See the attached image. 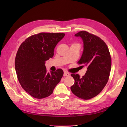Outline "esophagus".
<instances>
[{"label":"esophagus","instance_id":"esophagus-1","mask_svg":"<svg viewBox=\"0 0 127 127\" xmlns=\"http://www.w3.org/2000/svg\"><path fill=\"white\" fill-rule=\"evenodd\" d=\"M69 74L67 71H64V76H69Z\"/></svg>","mask_w":127,"mask_h":127}]
</instances>
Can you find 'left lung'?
Wrapping results in <instances>:
<instances>
[{
    "label": "left lung",
    "mask_w": 127,
    "mask_h": 127,
    "mask_svg": "<svg viewBox=\"0 0 127 127\" xmlns=\"http://www.w3.org/2000/svg\"><path fill=\"white\" fill-rule=\"evenodd\" d=\"M75 36L83 40L84 49L78 63L85 66L87 71L82 78L78 74L71 75L75 83L70 89L77 97L89 99L100 93L108 81L111 58L106 43L98 36L85 31L76 34Z\"/></svg>",
    "instance_id": "obj_1"
}]
</instances>
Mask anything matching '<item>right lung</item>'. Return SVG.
I'll use <instances>...</instances> for the list:
<instances>
[{
	"instance_id": "1",
	"label": "right lung",
	"mask_w": 127,
	"mask_h": 127,
	"mask_svg": "<svg viewBox=\"0 0 127 127\" xmlns=\"http://www.w3.org/2000/svg\"><path fill=\"white\" fill-rule=\"evenodd\" d=\"M64 35L61 33L35 34L26 39L18 50L15 67L18 81L34 98L50 95L62 78L64 71L61 69L48 72L45 61L53 57L56 46Z\"/></svg>"
}]
</instances>
